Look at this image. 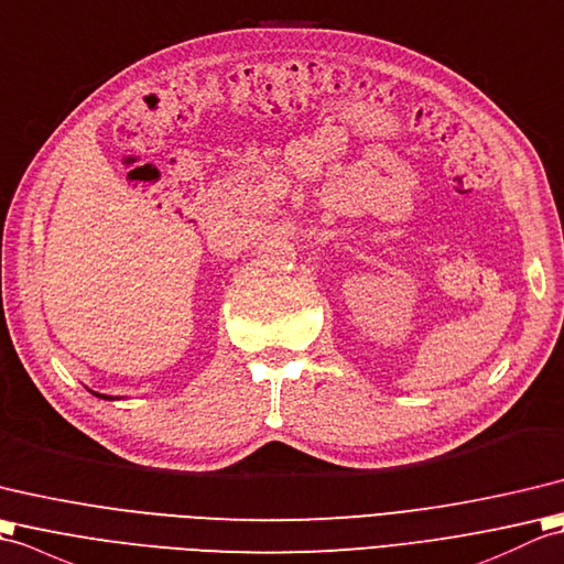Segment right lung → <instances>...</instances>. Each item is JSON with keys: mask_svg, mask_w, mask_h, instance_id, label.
I'll return each instance as SVG.
<instances>
[{"mask_svg": "<svg viewBox=\"0 0 564 564\" xmlns=\"http://www.w3.org/2000/svg\"><path fill=\"white\" fill-rule=\"evenodd\" d=\"M89 391H91V388H89ZM96 398H104V400H118V398H112V395H106V393H96V391H91Z\"/></svg>", "mask_w": 564, "mask_h": 564, "instance_id": "add662e5", "label": "right lung"}]
</instances>
